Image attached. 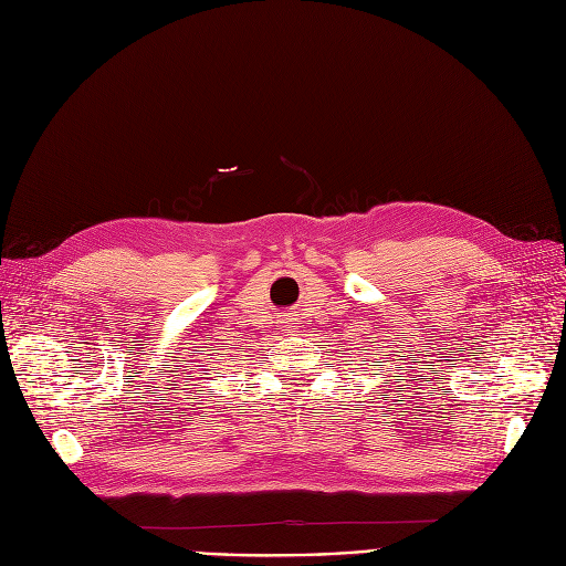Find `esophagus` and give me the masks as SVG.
Listing matches in <instances>:
<instances>
[{
    "mask_svg": "<svg viewBox=\"0 0 566 566\" xmlns=\"http://www.w3.org/2000/svg\"><path fill=\"white\" fill-rule=\"evenodd\" d=\"M282 324H284V328H291V319L284 315V319H282Z\"/></svg>",
    "mask_w": 566,
    "mask_h": 566,
    "instance_id": "1",
    "label": "esophagus"
}]
</instances>
